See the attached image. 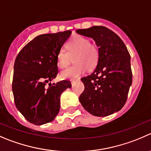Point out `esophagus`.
Returning <instances> with one entry per match:
<instances>
[{
  "instance_id": "34e87169",
  "label": "esophagus",
  "mask_w": 151,
  "mask_h": 151,
  "mask_svg": "<svg viewBox=\"0 0 151 151\" xmlns=\"http://www.w3.org/2000/svg\"><path fill=\"white\" fill-rule=\"evenodd\" d=\"M76 81H77V80H71V83L73 85L74 83H75Z\"/></svg>"
}]
</instances>
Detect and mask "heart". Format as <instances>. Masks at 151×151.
<instances>
[{
  "instance_id": "b5f03b06",
  "label": "heart",
  "mask_w": 151,
  "mask_h": 151,
  "mask_svg": "<svg viewBox=\"0 0 151 151\" xmlns=\"http://www.w3.org/2000/svg\"><path fill=\"white\" fill-rule=\"evenodd\" d=\"M67 52L62 49L58 53L57 62L60 68L68 66L70 56H74V64L61 72V78L73 80L84 74L87 68L92 69L99 60V52L95 45L91 44L90 40L81 35H75L65 45Z\"/></svg>"
}]
</instances>
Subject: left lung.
I'll list each match as a JSON object with an SVG mask.
<instances>
[{
  "instance_id": "obj_1",
  "label": "left lung",
  "mask_w": 151,
  "mask_h": 151,
  "mask_svg": "<svg viewBox=\"0 0 151 151\" xmlns=\"http://www.w3.org/2000/svg\"><path fill=\"white\" fill-rule=\"evenodd\" d=\"M77 33L91 37L99 52L93 72L83 77L84 91L79 97L83 108L96 116H106L120 111L132 84L131 56L116 34L102 26L78 29Z\"/></svg>"
}]
</instances>
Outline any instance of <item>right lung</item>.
<instances>
[{
    "mask_svg": "<svg viewBox=\"0 0 151 151\" xmlns=\"http://www.w3.org/2000/svg\"><path fill=\"white\" fill-rule=\"evenodd\" d=\"M71 31L37 36L17 55L14 65L12 91L17 110L31 123L41 125L55 119L60 95L71 84L68 80L49 83L58 73L57 57Z\"/></svg>",
    "mask_w": 151,
    "mask_h": 151,
    "instance_id": "obj_1",
    "label": "right lung"
}]
</instances>
